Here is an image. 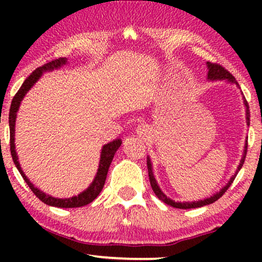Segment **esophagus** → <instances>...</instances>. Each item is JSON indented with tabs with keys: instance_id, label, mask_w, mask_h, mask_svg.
<instances>
[{
	"instance_id": "34e87169",
	"label": "esophagus",
	"mask_w": 262,
	"mask_h": 262,
	"mask_svg": "<svg viewBox=\"0 0 262 262\" xmlns=\"http://www.w3.org/2000/svg\"><path fill=\"white\" fill-rule=\"evenodd\" d=\"M149 127L146 125H139V126L136 128V134H137L139 137H145L146 135H149Z\"/></svg>"
}]
</instances>
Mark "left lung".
<instances>
[{
  "label": "left lung",
  "mask_w": 262,
  "mask_h": 262,
  "mask_svg": "<svg viewBox=\"0 0 262 262\" xmlns=\"http://www.w3.org/2000/svg\"><path fill=\"white\" fill-rule=\"evenodd\" d=\"M206 67H207V80L209 81H225L228 82V83H231V84H235L236 87L239 89V85L237 83V81L235 80V77L232 76V75L229 73L224 69L223 67L218 66V64H213V63H210L207 62L206 63ZM242 94V92H241ZM243 105L246 107V121H247V125L249 126V119H250V114H249V106H248V102H247V100L245 96H243ZM247 146H248V143H245V148H243V154H242V159L239 161V164L237 167V169H236L235 174L232 175L230 178V180L228 181V184L224 186V187H222L220 191L214 193L209 198H205L203 200H196V202H175V200L168 198V196L164 194V193L161 191L159 184H157L155 177H154V171H152V163H151V160H150V157L148 156L146 157V166H148V171H149V180H150V185H151V188L155 194L157 195V198L160 200H162L164 204H167V205L169 206H173V207H177V209H195V207H202V206H205V205H209V204H212L216 202L221 198L222 195L224 194L225 192H227V189L230 187V185L232 184V181L235 180L236 175L241 169L243 163H245V159H246V155H247Z\"/></svg>",
  "instance_id": "1"
}]
</instances>
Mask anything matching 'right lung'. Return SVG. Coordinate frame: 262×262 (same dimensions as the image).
I'll list each match as a JSON object with an SVG mask.
<instances>
[{"mask_svg": "<svg viewBox=\"0 0 262 262\" xmlns=\"http://www.w3.org/2000/svg\"><path fill=\"white\" fill-rule=\"evenodd\" d=\"M68 63L67 58H58L52 60V62L46 63L44 66L35 69L33 73H32L30 76H28L25 82L21 85L19 91L15 94V96L13 98L12 105H10V110H9V132H10V154H12L14 164L17 168V170L20 171L21 177L24 178V180L26 181V184L28 185V187L32 189V192L34 193L35 195L38 196L39 199L41 200L42 203H45L46 205L50 206H55V207H60V209H70V207H81L87 205V204L92 203L96 196L100 194V192L102 191L103 185H105L106 181V177L107 173H108V168L111 166V162H112L114 154L117 152V150L119 149V146L121 145V139L117 138L114 141L107 143L102 146L101 149V155H100V162H99V168L98 171H96V175L94 178V180L87 189H84L83 192H81L80 194L71 196V198H66V199H60V198H55V196L49 195L44 193L40 189L34 187V185L32 184L26 175H25L24 170L21 169L20 163H19V159H17V154L15 150V121H16V113L19 111L20 103L23 101V99L25 98V95L27 94L28 91L33 87V85L37 83V81L42 76V74L46 73V71H52L55 69H59L63 66H66Z\"/></svg>", "mask_w": 262, "mask_h": 262, "instance_id": "right-lung-1", "label": "right lung"}]
</instances>
